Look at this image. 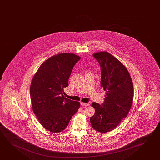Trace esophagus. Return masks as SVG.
Instances as JSON below:
<instances>
[{
  "instance_id": "esophagus-1",
  "label": "esophagus",
  "mask_w": 160,
  "mask_h": 160,
  "mask_svg": "<svg viewBox=\"0 0 160 160\" xmlns=\"http://www.w3.org/2000/svg\"><path fill=\"white\" fill-rule=\"evenodd\" d=\"M81 105L82 106L86 107L89 105L88 103H83V102H81Z\"/></svg>"
}]
</instances>
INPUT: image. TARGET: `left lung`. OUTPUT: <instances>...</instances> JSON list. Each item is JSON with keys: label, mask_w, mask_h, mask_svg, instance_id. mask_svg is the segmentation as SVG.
<instances>
[{"label": "left lung", "mask_w": 160, "mask_h": 160, "mask_svg": "<svg viewBox=\"0 0 160 160\" xmlns=\"http://www.w3.org/2000/svg\"><path fill=\"white\" fill-rule=\"evenodd\" d=\"M101 68V85L105 91L104 102H93L95 113L90 117L92 127L101 133L109 132L129 113L132 105V80L123 64L107 52L93 54Z\"/></svg>", "instance_id": "left-lung-1"}]
</instances>
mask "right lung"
Returning <instances> with one entry per match:
<instances>
[{
  "label": "right lung",
  "mask_w": 160,
  "mask_h": 160,
  "mask_svg": "<svg viewBox=\"0 0 160 160\" xmlns=\"http://www.w3.org/2000/svg\"><path fill=\"white\" fill-rule=\"evenodd\" d=\"M80 58L66 53L52 56L42 63L31 81L33 112L41 124L51 132L58 133L65 129L80 107V102L65 98L62 92Z\"/></svg>",
  "instance_id": "1"
}]
</instances>
